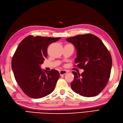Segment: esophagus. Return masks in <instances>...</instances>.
<instances>
[{"label": "esophagus", "instance_id": "esophagus-1", "mask_svg": "<svg viewBox=\"0 0 123 123\" xmlns=\"http://www.w3.org/2000/svg\"><path fill=\"white\" fill-rule=\"evenodd\" d=\"M67 73V71L66 70H61L59 71V74L61 76H62V75H65Z\"/></svg>", "mask_w": 123, "mask_h": 123}]
</instances>
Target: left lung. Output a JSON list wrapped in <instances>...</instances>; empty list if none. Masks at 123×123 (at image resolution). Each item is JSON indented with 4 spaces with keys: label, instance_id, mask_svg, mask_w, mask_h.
I'll return each instance as SVG.
<instances>
[{
    "label": "left lung",
    "instance_id": "obj_1",
    "mask_svg": "<svg viewBox=\"0 0 123 123\" xmlns=\"http://www.w3.org/2000/svg\"><path fill=\"white\" fill-rule=\"evenodd\" d=\"M77 50V67L83 69L81 74L73 71V90L85 97L96 96L105 87L112 65L111 55L100 39L91 34L78 35L66 38Z\"/></svg>",
    "mask_w": 123,
    "mask_h": 123
}]
</instances>
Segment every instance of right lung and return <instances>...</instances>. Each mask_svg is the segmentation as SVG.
<instances>
[{"instance_id":"1","label":"right lung","mask_w":123,"mask_h":123,"mask_svg":"<svg viewBox=\"0 0 123 123\" xmlns=\"http://www.w3.org/2000/svg\"><path fill=\"white\" fill-rule=\"evenodd\" d=\"M60 38L29 35L18 46L12 58L11 67L15 79L28 97L41 98L54 90L59 72L55 69L43 70L41 65L47 57L49 45Z\"/></svg>"}]
</instances>
